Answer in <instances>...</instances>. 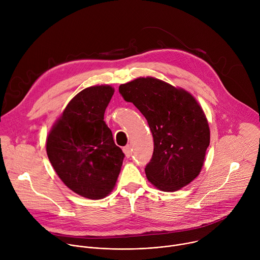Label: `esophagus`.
I'll return each instance as SVG.
<instances>
[{
  "mask_svg": "<svg viewBox=\"0 0 260 260\" xmlns=\"http://www.w3.org/2000/svg\"><path fill=\"white\" fill-rule=\"evenodd\" d=\"M122 150H123V152H124V154H125L126 157H131V155H132V150H131V146H129V145L124 146Z\"/></svg>",
  "mask_w": 260,
  "mask_h": 260,
  "instance_id": "1",
  "label": "esophagus"
}]
</instances>
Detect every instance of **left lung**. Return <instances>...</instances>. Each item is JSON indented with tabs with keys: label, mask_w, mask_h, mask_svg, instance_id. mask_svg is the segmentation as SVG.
Instances as JSON below:
<instances>
[{
	"label": "left lung",
	"mask_w": 260,
	"mask_h": 260,
	"mask_svg": "<svg viewBox=\"0 0 260 260\" xmlns=\"http://www.w3.org/2000/svg\"><path fill=\"white\" fill-rule=\"evenodd\" d=\"M119 93L140 110L153 136L147 179L162 191L186 186L200 174L210 144L209 124L196 99L152 77L121 84Z\"/></svg>",
	"instance_id": "left-lung-1"
}]
</instances>
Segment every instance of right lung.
<instances>
[{
  "label": "right lung",
  "mask_w": 260,
  "mask_h": 260,
  "mask_svg": "<svg viewBox=\"0 0 260 260\" xmlns=\"http://www.w3.org/2000/svg\"><path fill=\"white\" fill-rule=\"evenodd\" d=\"M113 93L109 85L80 91L47 138V155L58 177L71 190L90 200L103 199L113 189L124 158L104 121Z\"/></svg>",
  "instance_id": "obj_1"
}]
</instances>
